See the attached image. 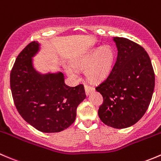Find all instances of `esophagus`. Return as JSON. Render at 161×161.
Returning <instances> with one entry per match:
<instances>
[{
    "label": "esophagus",
    "mask_w": 161,
    "mask_h": 161,
    "mask_svg": "<svg viewBox=\"0 0 161 161\" xmlns=\"http://www.w3.org/2000/svg\"><path fill=\"white\" fill-rule=\"evenodd\" d=\"M84 87H85V92H86V94H87V95H88V94H90L92 91H94V87H91L90 85H87V84H86V85L84 86Z\"/></svg>",
    "instance_id": "obj_1"
}]
</instances>
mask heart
<instances>
[{
	"mask_svg": "<svg viewBox=\"0 0 161 161\" xmlns=\"http://www.w3.org/2000/svg\"><path fill=\"white\" fill-rule=\"evenodd\" d=\"M114 53L108 46L94 49L74 62V66L78 69H85L88 65L86 74L89 80L97 81L105 77L110 70L113 64ZM67 74L72 78H77V73L74 69L67 68Z\"/></svg>",
	"mask_w": 161,
	"mask_h": 161,
	"instance_id": "b5f03b06",
	"label": "heart"
}]
</instances>
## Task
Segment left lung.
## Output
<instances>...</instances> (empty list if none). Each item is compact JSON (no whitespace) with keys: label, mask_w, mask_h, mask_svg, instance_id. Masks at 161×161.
Instances as JSON below:
<instances>
[{"label":"left lung","mask_w":161,"mask_h":161,"mask_svg":"<svg viewBox=\"0 0 161 161\" xmlns=\"http://www.w3.org/2000/svg\"><path fill=\"white\" fill-rule=\"evenodd\" d=\"M115 63L105 79L95 87L103 97L98 115L115 129L136 123L147 112L153 96L155 74L147 51L126 38L114 37Z\"/></svg>","instance_id":"1"}]
</instances>
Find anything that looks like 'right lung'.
Wrapping results in <instances>:
<instances>
[{
	"label": "right lung",
	"instance_id": "right-lung-1",
	"mask_svg": "<svg viewBox=\"0 0 161 161\" xmlns=\"http://www.w3.org/2000/svg\"><path fill=\"white\" fill-rule=\"evenodd\" d=\"M39 49L34 41L19 54L10 75L11 94L20 115L31 126L42 132H58L74 123L85 90L81 84L66 85L62 73H38L31 57Z\"/></svg>",
	"mask_w": 161,
	"mask_h": 161
}]
</instances>
